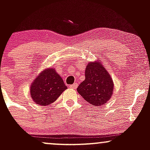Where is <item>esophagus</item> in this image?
<instances>
[{
	"mask_svg": "<svg viewBox=\"0 0 150 150\" xmlns=\"http://www.w3.org/2000/svg\"><path fill=\"white\" fill-rule=\"evenodd\" d=\"M77 87V83H76V82H75V83H74L73 85L69 86L70 88H72V89H76Z\"/></svg>",
	"mask_w": 150,
	"mask_h": 150,
	"instance_id": "obj_1",
	"label": "esophagus"
}]
</instances>
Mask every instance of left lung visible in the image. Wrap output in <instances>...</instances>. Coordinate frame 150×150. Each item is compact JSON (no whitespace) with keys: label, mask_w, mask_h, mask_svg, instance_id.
<instances>
[{"label":"left lung","mask_w":150,"mask_h":150,"mask_svg":"<svg viewBox=\"0 0 150 150\" xmlns=\"http://www.w3.org/2000/svg\"><path fill=\"white\" fill-rule=\"evenodd\" d=\"M85 73V80L77 87V92L92 106L106 104L113 95L114 84L101 60L88 63Z\"/></svg>","instance_id":"1"}]
</instances>
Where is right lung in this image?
Here are the masks:
<instances>
[{"label": "right lung", "mask_w": 150, "mask_h": 150, "mask_svg": "<svg viewBox=\"0 0 150 150\" xmlns=\"http://www.w3.org/2000/svg\"><path fill=\"white\" fill-rule=\"evenodd\" d=\"M62 77L53 68L43 70L30 85L32 99L39 106H48L54 102L67 89Z\"/></svg>", "instance_id": "obj_1"}]
</instances>
